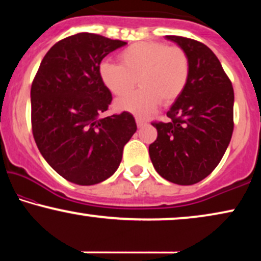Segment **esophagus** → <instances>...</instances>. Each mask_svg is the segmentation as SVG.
Listing matches in <instances>:
<instances>
[{
    "label": "esophagus",
    "instance_id": "34e87169",
    "mask_svg": "<svg viewBox=\"0 0 261 261\" xmlns=\"http://www.w3.org/2000/svg\"><path fill=\"white\" fill-rule=\"evenodd\" d=\"M135 121H137V124H138L139 128L142 127V126H145V124H147V121L144 120V119H141V117H137V119H135Z\"/></svg>",
    "mask_w": 261,
    "mask_h": 261
}]
</instances>
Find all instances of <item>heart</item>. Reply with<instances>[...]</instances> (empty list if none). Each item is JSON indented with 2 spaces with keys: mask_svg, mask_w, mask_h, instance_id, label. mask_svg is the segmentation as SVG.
<instances>
[{
  "mask_svg": "<svg viewBox=\"0 0 261 261\" xmlns=\"http://www.w3.org/2000/svg\"><path fill=\"white\" fill-rule=\"evenodd\" d=\"M120 64L102 62L98 76L115 96H124L137 84L140 89L117 99L116 109L138 116L151 114L160 102L171 105L187 88L190 60L179 46L162 41L134 42L119 53Z\"/></svg>",
  "mask_w": 261,
  "mask_h": 261,
  "instance_id": "heart-1",
  "label": "heart"
}]
</instances>
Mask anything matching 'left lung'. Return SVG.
Segmentation results:
<instances>
[{"instance_id": "1", "label": "left lung", "mask_w": 261, "mask_h": 261, "mask_svg": "<svg viewBox=\"0 0 261 261\" xmlns=\"http://www.w3.org/2000/svg\"><path fill=\"white\" fill-rule=\"evenodd\" d=\"M190 60L188 85L166 113L152 122L158 137L148 152L156 172L171 183L192 185L219 165L234 129V90L220 60L194 39L166 35Z\"/></svg>"}]
</instances>
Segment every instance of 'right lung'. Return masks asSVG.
<instances>
[{
    "label": "right lung",
    "instance_id": "1",
    "mask_svg": "<svg viewBox=\"0 0 261 261\" xmlns=\"http://www.w3.org/2000/svg\"><path fill=\"white\" fill-rule=\"evenodd\" d=\"M126 44L94 33L71 35L48 49L32 83L35 144L71 183L94 185L113 176L137 132L128 112L99 119L113 97L99 80L98 66Z\"/></svg>",
    "mask_w": 261,
    "mask_h": 261
}]
</instances>
